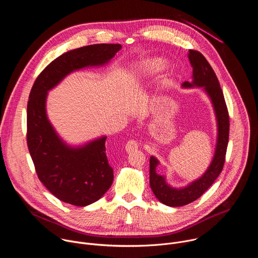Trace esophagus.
Listing matches in <instances>:
<instances>
[{"mask_svg": "<svg viewBox=\"0 0 258 258\" xmlns=\"http://www.w3.org/2000/svg\"><path fill=\"white\" fill-rule=\"evenodd\" d=\"M138 148H139V143H138L137 140H134V139L130 140V141L126 143V145H125V150H126L127 152L137 150Z\"/></svg>", "mask_w": 258, "mask_h": 258, "instance_id": "esophagus-1", "label": "esophagus"}]
</instances>
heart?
Returning a JSON list of instances; mask_svg holds the SVG:
<instances>
[{
	"label": "heart",
	"mask_w": 258,
	"mask_h": 258,
	"mask_svg": "<svg viewBox=\"0 0 258 258\" xmlns=\"http://www.w3.org/2000/svg\"><path fill=\"white\" fill-rule=\"evenodd\" d=\"M167 64L164 60L160 58H151L144 60L134 66L131 75L128 76V81L132 85H140L145 81L156 77L158 73L165 70ZM171 81L169 78H163L158 85V89L163 91L167 89Z\"/></svg>",
	"instance_id": "obj_1"
}]
</instances>
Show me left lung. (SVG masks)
<instances>
[{
  "mask_svg": "<svg viewBox=\"0 0 258 258\" xmlns=\"http://www.w3.org/2000/svg\"><path fill=\"white\" fill-rule=\"evenodd\" d=\"M188 57L193 67V82H185L182 84V88L201 87L209 96L217 121V141L213 159L207 170L201 177L192 181L185 188L175 189L168 186L165 177L156 173L159 161L154 156L150 157V187L161 203L171 207L187 205L197 200L212 185L223 170L229 142V112L215 73L200 52L189 50Z\"/></svg>",
  "mask_w": 258,
  "mask_h": 258,
  "instance_id": "left-lung-1",
  "label": "left lung"
}]
</instances>
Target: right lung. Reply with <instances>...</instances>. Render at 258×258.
<instances>
[{
  "label": "right lung",
  "instance_id": "right-lung-1",
  "mask_svg": "<svg viewBox=\"0 0 258 258\" xmlns=\"http://www.w3.org/2000/svg\"><path fill=\"white\" fill-rule=\"evenodd\" d=\"M121 49L119 44H98L66 52L36 78L27 103V147L39 179L59 200L87 206L111 187L113 168L106 156V137L81 147L65 144L46 113L48 91L67 75L88 66L104 65Z\"/></svg>",
  "mask_w": 258,
  "mask_h": 258
}]
</instances>
